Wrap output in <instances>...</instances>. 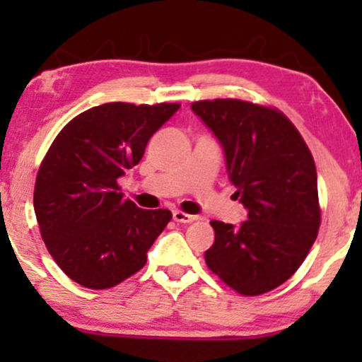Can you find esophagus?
<instances>
[{"instance_id": "1", "label": "esophagus", "mask_w": 362, "mask_h": 362, "mask_svg": "<svg viewBox=\"0 0 362 362\" xmlns=\"http://www.w3.org/2000/svg\"><path fill=\"white\" fill-rule=\"evenodd\" d=\"M197 219V216L182 213V211H173V221L177 223H192Z\"/></svg>"}]
</instances>
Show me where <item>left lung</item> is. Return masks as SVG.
Instances as JSON below:
<instances>
[{
    "mask_svg": "<svg viewBox=\"0 0 362 362\" xmlns=\"http://www.w3.org/2000/svg\"><path fill=\"white\" fill-rule=\"evenodd\" d=\"M190 109L223 146L228 175L248 213L238 226L211 221L207 267L243 296L276 289L300 269L318 235L313 156L276 109L235 98L194 102Z\"/></svg>",
    "mask_w": 362,
    "mask_h": 362,
    "instance_id": "8db88e82",
    "label": "left lung"
}]
</instances>
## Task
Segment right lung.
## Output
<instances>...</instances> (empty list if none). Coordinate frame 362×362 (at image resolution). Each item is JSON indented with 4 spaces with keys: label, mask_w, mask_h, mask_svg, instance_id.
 Wrapping results in <instances>:
<instances>
[{
    "label": "right lung",
    "mask_w": 362,
    "mask_h": 362,
    "mask_svg": "<svg viewBox=\"0 0 362 362\" xmlns=\"http://www.w3.org/2000/svg\"><path fill=\"white\" fill-rule=\"evenodd\" d=\"M178 109L103 103L76 115L54 139L37 173L34 209L45 247L69 279L107 289L144 267L172 213L141 209L124 199L117 180Z\"/></svg>",
    "instance_id": "add662e5"
}]
</instances>
